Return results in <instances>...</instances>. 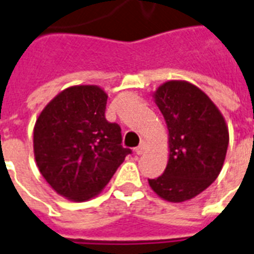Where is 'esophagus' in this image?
<instances>
[{
	"mask_svg": "<svg viewBox=\"0 0 254 254\" xmlns=\"http://www.w3.org/2000/svg\"><path fill=\"white\" fill-rule=\"evenodd\" d=\"M145 151H146V142L142 141L141 145L135 148V154H137V155H142V154H145Z\"/></svg>",
	"mask_w": 254,
	"mask_h": 254,
	"instance_id": "1",
	"label": "esophagus"
}]
</instances>
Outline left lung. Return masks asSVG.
<instances>
[{
	"label": "left lung",
	"instance_id": "1",
	"mask_svg": "<svg viewBox=\"0 0 254 254\" xmlns=\"http://www.w3.org/2000/svg\"><path fill=\"white\" fill-rule=\"evenodd\" d=\"M152 98L167 124L170 155L164 174L148 185L168 202L189 201L213 184L223 168L227 124L213 100L187 80H167Z\"/></svg>",
	"mask_w": 254,
	"mask_h": 254
}]
</instances>
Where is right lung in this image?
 <instances>
[{
  "label": "right lung",
  "mask_w": 254,
  "mask_h": 254,
  "mask_svg": "<svg viewBox=\"0 0 254 254\" xmlns=\"http://www.w3.org/2000/svg\"><path fill=\"white\" fill-rule=\"evenodd\" d=\"M108 95L96 84L70 86L44 107L34 127V155L57 194L74 202L106 188L129 148L121 129L106 120Z\"/></svg>",
  "instance_id": "1"
}]
</instances>
